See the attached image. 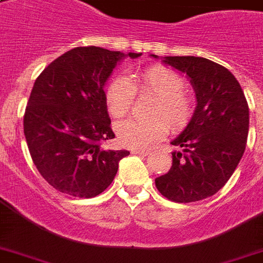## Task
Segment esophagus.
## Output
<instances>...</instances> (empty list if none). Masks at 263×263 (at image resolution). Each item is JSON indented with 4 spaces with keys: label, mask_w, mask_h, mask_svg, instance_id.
<instances>
[{
    "label": "esophagus",
    "mask_w": 263,
    "mask_h": 263,
    "mask_svg": "<svg viewBox=\"0 0 263 263\" xmlns=\"http://www.w3.org/2000/svg\"><path fill=\"white\" fill-rule=\"evenodd\" d=\"M134 154H138V156H142V157H147L150 156V153L148 152H142V150H134Z\"/></svg>",
    "instance_id": "obj_1"
}]
</instances>
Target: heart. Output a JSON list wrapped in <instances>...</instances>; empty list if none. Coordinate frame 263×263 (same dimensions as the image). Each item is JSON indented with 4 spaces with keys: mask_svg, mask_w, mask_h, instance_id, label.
Returning a JSON list of instances; mask_svg holds the SVG:
<instances>
[{
    "mask_svg": "<svg viewBox=\"0 0 263 263\" xmlns=\"http://www.w3.org/2000/svg\"><path fill=\"white\" fill-rule=\"evenodd\" d=\"M183 76L165 65H152L132 76L129 82L116 76L105 88V105L110 116L121 119L131 111L136 94L153 95L148 120H124L116 124V135L121 146L134 150L150 148L168 134L185 129L195 115V98L184 88ZM168 124H166V123Z\"/></svg>",
    "mask_w": 263,
    "mask_h": 263,
    "instance_id": "b5f03b06",
    "label": "heart"
}]
</instances>
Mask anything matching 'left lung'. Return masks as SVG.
<instances>
[{"label":"left lung","instance_id":"1","mask_svg":"<svg viewBox=\"0 0 263 263\" xmlns=\"http://www.w3.org/2000/svg\"><path fill=\"white\" fill-rule=\"evenodd\" d=\"M187 73L196 92L195 115L172 142V166L156 179L166 199L190 203L220 191L240 162L249 135V103L236 78L225 67L194 55L165 57Z\"/></svg>","mask_w":263,"mask_h":263}]
</instances>
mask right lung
Returning a JSON list of instances; mask_svg holds the SVG:
<instances>
[{"label": "right lung", "mask_w": 263, "mask_h": 263, "mask_svg": "<svg viewBox=\"0 0 263 263\" xmlns=\"http://www.w3.org/2000/svg\"><path fill=\"white\" fill-rule=\"evenodd\" d=\"M136 59L140 53H128ZM120 51L75 47L50 63L36 78L24 113L31 158L57 191L92 198L115 179L127 150H105L115 138L105 105L103 84Z\"/></svg>", "instance_id": "obj_1"}]
</instances>
